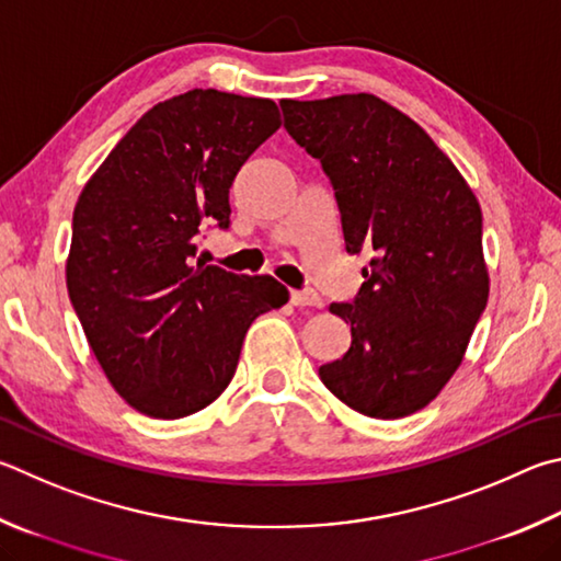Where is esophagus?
Here are the masks:
<instances>
[{"instance_id": "1", "label": "esophagus", "mask_w": 561, "mask_h": 561, "mask_svg": "<svg viewBox=\"0 0 561 561\" xmlns=\"http://www.w3.org/2000/svg\"><path fill=\"white\" fill-rule=\"evenodd\" d=\"M289 301L294 307H323V299L316 291H291Z\"/></svg>"}]
</instances>
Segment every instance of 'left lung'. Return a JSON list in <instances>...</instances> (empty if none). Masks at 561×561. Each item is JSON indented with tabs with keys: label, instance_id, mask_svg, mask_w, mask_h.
I'll list each match as a JSON object with an SVG mask.
<instances>
[{
	"label": "left lung",
	"instance_id": "left-lung-1",
	"mask_svg": "<svg viewBox=\"0 0 561 561\" xmlns=\"http://www.w3.org/2000/svg\"><path fill=\"white\" fill-rule=\"evenodd\" d=\"M284 129L321 161L345 250L373 245L353 304L351 348L319 368L351 410L400 420L451 380L488 304L483 216L471 186L432 137L370 93L282 100Z\"/></svg>",
	"mask_w": 561,
	"mask_h": 561
}]
</instances>
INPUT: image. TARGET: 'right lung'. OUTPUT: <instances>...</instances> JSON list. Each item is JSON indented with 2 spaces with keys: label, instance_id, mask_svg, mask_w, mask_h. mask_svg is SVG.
<instances>
[{
  "label": "right lung",
  "instance_id": "right-lung-1",
  "mask_svg": "<svg viewBox=\"0 0 561 561\" xmlns=\"http://www.w3.org/2000/svg\"><path fill=\"white\" fill-rule=\"evenodd\" d=\"M267 98L188 90L145 112L73 210L68 297L117 394L154 420L208 407L238 368L250 323L289 291L193 262L208 226L228 228L240 167L279 129Z\"/></svg>",
  "mask_w": 561,
  "mask_h": 561
}]
</instances>
